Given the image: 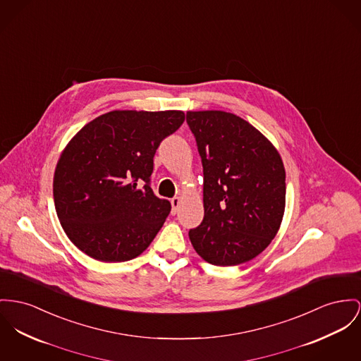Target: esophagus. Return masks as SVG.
<instances>
[{
    "mask_svg": "<svg viewBox=\"0 0 361 361\" xmlns=\"http://www.w3.org/2000/svg\"><path fill=\"white\" fill-rule=\"evenodd\" d=\"M180 204H182V198L180 197H173L172 200H171V205H172V215H175L178 211H179V207H180Z\"/></svg>",
    "mask_w": 361,
    "mask_h": 361,
    "instance_id": "34e87169",
    "label": "esophagus"
}]
</instances>
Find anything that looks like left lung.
Masks as SVG:
<instances>
[{
	"label": "left lung",
	"mask_w": 361,
	"mask_h": 361,
	"mask_svg": "<svg viewBox=\"0 0 361 361\" xmlns=\"http://www.w3.org/2000/svg\"><path fill=\"white\" fill-rule=\"evenodd\" d=\"M204 169V219L189 231L209 264L259 256L275 238L286 205V172L276 147L250 123L224 111H189Z\"/></svg>",
	"instance_id": "8db88e82"
}]
</instances>
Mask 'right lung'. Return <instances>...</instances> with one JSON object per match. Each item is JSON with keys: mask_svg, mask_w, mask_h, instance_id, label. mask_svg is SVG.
<instances>
[{"mask_svg": "<svg viewBox=\"0 0 361 361\" xmlns=\"http://www.w3.org/2000/svg\"><path fill=\"white\" fill-rule=\"evenodd\" d=\"M183 121L182 111H111L73 135L57 161L53 197L61 227L79 250L119 263L147 249L171 211L149 185L153 157Z\"/></svg>", "mask_w": 361, "mask_h": 361, "instance_id": "add662e5", "label": "right lung"}]
</instances>
